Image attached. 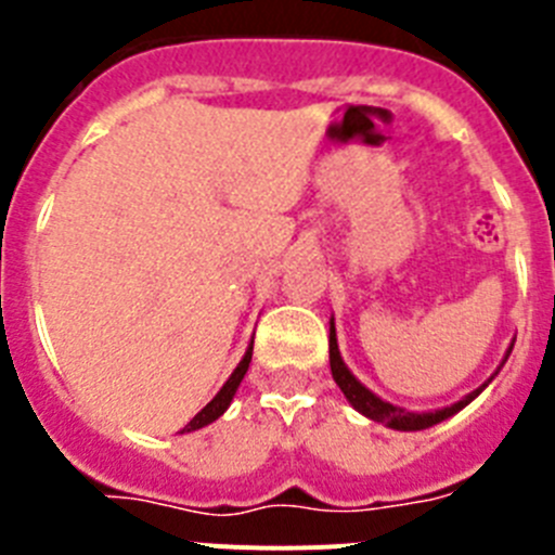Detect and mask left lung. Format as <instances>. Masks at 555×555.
I'll return each mask as SVG.
<instances>
[{"mask_svg":"<svg viewBox=\"0 0 555 555\" xmlns=\"http://www.w3.org/2000/svg\"><path fill=\"white\" fill-rule=\"evenodd\" d=\"M331 372H333V380L338 384V389L345 391V397L352 403V409H358L361 414H366L370 420H375V423H384V425H389V428H395V430H423V428H430V425H436V423H442V420L453 416L455 411L464 409L469 400H475V397L483 391V386H487V384H483L480 389H475L473 395H467L464 400H459V403L448 405V409H442V411H428V414H411V411L397 409V405L384 403L380 397L372 395L366 386L358 384L356 375L347 370L345 361H341V356H338L336 327H333V322H331Z\"/></svg>","mask_w":555,"mask_h":555,"instance_id":"left-lung-1","label":"left lung"}]
</instances>
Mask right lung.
Masks as SVG:
<instances>
[{
    "mask_svg": "<svg viewBox=\"0 0 555 555\" xmlns=\"http://www.w3.org/2000/svg\"><path fill=\"white\" fill-rule=\"evenodd\" d=\"M249 361H253V345H249V350L244 352L242 364L235 366V370H233V375L228 377V384H224L222 389H219V395L214 397V400H210V403L205 405V409L199 411V414L194 416V420H191L189 425H185V428H183V434H185V430H197V428H205V425H210V423H214V420H219V416H222L224 411H228L230 400H233V395H235V389H238V384H242V377L247 375V370H249Z\"/></svg>",
    "mask_w": 555,
    "mask_h": 555,
    "instance_id": "obj_1",
    "label": "right lung"
}]
</instances>
